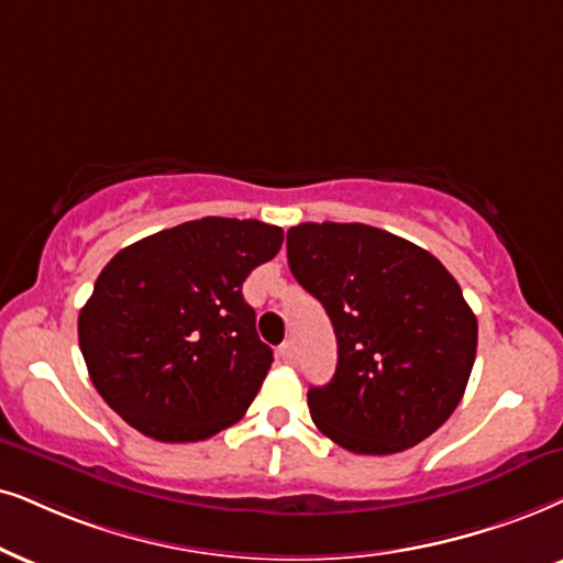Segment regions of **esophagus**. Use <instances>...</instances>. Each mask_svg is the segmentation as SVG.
Wrapping results in <instances>:
<instances>
[{
	"mask_svg": "<svg viewBox=\"0 0 563 563\" xmlns=\"http://www.w3.org/2000/svg\"><path fill=\"white\" fill-rule=\"evenodd\" d=\"M277 355H280L283 364H294V361H296V347H294V343H283L280 351H277Z\"/></svg>",
	"mask_w": 563,
	"mask_h": 563,
	"instance_id": "obj_1",
	"label": "esophagus"
}]
</instances>
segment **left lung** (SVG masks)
Instances as JSON below:
<instances>
[{
  "label": "left lung",
  "instance_id": "obj_1",
  "mask_svg": "<svg viewBox=\"0 0 563 563\" xmlns=\"http://www.w3.org/2000/svg\"><path fill=\"white\" fill-rule=\"evenodd\" d=\"M288 265L338 338L334 376L309 389L317 429L355 454H395L431 437L465 395L478 347L450 269L364 223L294 225Z\"/></svg>",
  "mask_w": 563,
  "mask_h": 563
}]
</instances>
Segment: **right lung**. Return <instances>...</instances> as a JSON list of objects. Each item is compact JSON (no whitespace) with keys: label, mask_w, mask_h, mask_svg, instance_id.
Returning <instances> with one entry per match:
<instances>
[{"label":"right lung","mask_w":563,"mask_h":563,"mask_svg":"<svg viewBox=\"0 0 563 563\" xmlns=\"http://www.w3.org/2000/svg\"><path fill=\"white\" fill-rule=\"evenodd\" d=\"M283 229L202 218L122 249L98 275L77 338L98 395L158 441H202L257 397L273 351L241 286Z\"/></svg>","instance_id":"right-lung-1"}]
</instances>
